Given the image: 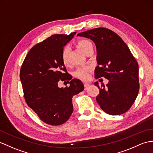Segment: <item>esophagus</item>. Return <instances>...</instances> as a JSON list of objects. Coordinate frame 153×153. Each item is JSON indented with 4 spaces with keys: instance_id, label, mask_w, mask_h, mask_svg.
<instances>
[{
    "instance_id": "34e87169",
    "label": "esophagus",
    "mask_w": 153,
    "mask_h": 153,
    "mask_svg": "<svg viewBox=\"0 0 153 153\" xmlns=\"http://www.w3.org/2000/svg\"><path fill=\"white\" fill-rule=\"evenodd\" d=\"M88 87H89V84H88V83H85V84H84L85 90H87V88H88Z\"/></svg>"
}]
</instances>
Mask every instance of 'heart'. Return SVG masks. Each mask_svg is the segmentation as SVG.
Listing matches in <instances>:
<instances>
[{"instance_id": "1", "label": "heart", "mask_w": 153, "mask_h": 153, "mask_svg": "<svg viewBox=\"0 0 153 153\" xmlns=\"http://www.w3.org/2000/svg\"><path fill=\"white\" fill-rule=\"evenodd\" d=\"M77 46L79 47L81 50L85 53L91 47H93L92 43L87 40H80L77 42ZM68 48L65 47L64 48L61 52V61L65 66L68 65ZM91 70L90 66H85V67H79L74 72V76L76 77L79 78V79L87 80L89 78V73Z\"/></svg>"}]
</instances>
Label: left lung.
<instances>
[{
    "mask_svg": "<svg viewBox=\"0 0 153 153\" xmlns=\"http://www.w3.org/2000/svg\"><path fill=\"white\" fill-rule=\"evenodd\" d=\"M90 38L96 45L98 66L96 79L109 80L100 88L97 100L101 109L112 115H121L131 108L140 89L138 64L126 43L119 35L106 28H96L77 34Z\"/></svg>",
    "mask_w": 153,
    "mask_h": 153,
    "instance_id": "obj_1",
    "label": "left lung"
}]
</instances>
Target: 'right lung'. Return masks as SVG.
Listing matches in <instances>:
<instances>
[{
    "label": "right lung",
    "mask_w": 153,
    "mask_h": 153,
    "mask_svg": "<svg viewBox=\"0 0 153 153\" xmlns=\"http://www.w3.org/2000/svg\"><path fill=\"white\" fill-rule=\"evenodd\" d=\"M76 33L52 35L35 45L21 67L25 100L39 118L48 125L57 126L67 121L73 112V96L84 89L79 79H72L60 57L64 46ZM59 80H71L70 86L59 88Z\"/></svg>",
    "instance_id": "obj_1"
}]
</instances>
